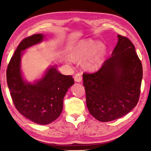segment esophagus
I'll return each instance as SVG.
<instances>
[{
    "instance_id": "1",
    "label": "esophagus",
    "mask_w": 151,
    "mask_h": 151,
    "mask_svg": "<svg viewBox=\"0 0 151 151\" xmlns=\"http://www.w3.org/2000/svg\"><path fill=\"white\" fill-rule=\"evenodd\" d=\"M82 76L80 73H77L74 76V81L76 82H81L82 81Z\"/></svg>"
}]
</instances>
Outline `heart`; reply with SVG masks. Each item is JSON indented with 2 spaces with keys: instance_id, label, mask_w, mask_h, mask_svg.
<instances>
[{
  "instance_id": "b5f03b06",
  "label": "heart",
  "mask_w": 151,
  "mask_h": 151,
  "mask_svg": "<svg viewBox=\"0 0 151 151\" xmlns=\"http://www.w3.org/2000/svg\"><path fill=\"white\" fill-rule=\"evenodd\" d=\"M104 47L101 44H97L91 40H83L78 43L73 52L74 60H84L85 66L89 69L98 68L102 63Z\"/></svg>"
}]
</instances>
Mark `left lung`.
I'll return each mask as SVG.
<instances>
[{
	"mask_svg": "<svg viewBox=\"0 0 151 151\" xmlns=\"http://www.w3.org/2000/svg\"><path fill=\"white\" fill-rule=\"evenodd\" d=\"M118 42L110 58L92 74H83L90 114L106 122L125 116L137 104L142 78L141 62L126 37Z\"/></svg>",
	"mask_w": 151,
	"mask_h": 151,
	"instance_id": "obj_1",
	"label": "left lung"
}]
</instances>
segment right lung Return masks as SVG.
Segmentation results:
<instances>
[{
	"label": "right lung",
	"instance_id": "right-lung-1",
	"mask_svg": "<svg viewBox=\"0 0 151 151\" xmlns=\"http://www.w3.org/2000/svg\"><path fill=\"white\" fill-rule=\"evenodd\" d=\"M45 35L37 34L20 42L9 62L6 82L14 105L26 118L39 125L53 122L61 115L63 98L74 84L71 76L60 73L56 66L49 67L43 76L33 83L26 81L21 69L25 50L40 43Z\"/></svg>",
	"mask_w": 151,
	"mask_h": 151
}]
</instances>
